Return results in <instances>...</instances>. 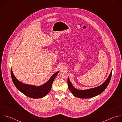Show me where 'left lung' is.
Segmentation results:
<instances>
[{
    "mask_svg": "<svg viewBox=\"0 0 122 122\" xmlns=\"http://www.w3.org/2000/svg\"><path fill=\"white\" fill-rule=\"evenodd\" d=\"M112 71V70L111 71V72L107 80L101 85L93 88L86 90H78L74 88V86L71 84L70 80H69V78H68L67 84L69 90H70L74 96L79 98H89L96 97L102 93L107 88L111 79Z\"/></svg>",
    "mask_w": 122,
    "mask_h": 122,
    "instance_id": "obj_1",
    "label": "left lung"
}]
</instances>
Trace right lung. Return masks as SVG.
Listing matches in <instances>:
<instances>
[{
    "label": "right lung",
    "instance_id": "obj_1",
    "mask_svg": "<svg viewBox=\"0 0 122 122\" xmlns=\"http://www.w3.org/2000/svg\"><path fill=\"white\" fill-rule=\"evenodd\" d=\"M59 71H57L52 75L44 84L40 86H35L24 83L18 81L14 75L11 69V76L16 87L21 93L27 97L33 98H40L46 96L50 91L53 82Z\"/></svg>",
    "mask_w": 122,
    "mask_h": 122
}]
</instances>
